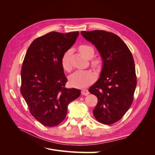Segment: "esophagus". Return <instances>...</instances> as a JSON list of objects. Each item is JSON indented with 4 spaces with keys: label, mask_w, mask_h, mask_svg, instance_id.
<instances>
[{
    "label": "esophagus",
    "mask_w": 155,
    "mask_h": 155,
    "mask_svg": "<svg viewBox=\"0 0 155 155\" xmlns=\"http://www.w3.org/2000/svg\"><path fill=\"white\" fill-rule=\"evenodd\" d=\"M89 94V92L87 89H83V90L81 91V94L82 95H85V96H87Z\"/></svg>",
    "instance_id": "34e87169"
}]
</instances>
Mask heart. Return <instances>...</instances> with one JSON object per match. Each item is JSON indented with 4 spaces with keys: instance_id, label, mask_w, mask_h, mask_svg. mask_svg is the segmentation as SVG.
<instances>
[{
    "instance_id": "heart-1",
    "label": "heart",
    "mask_w": 155,
    "mask_h": 155,
    "mask_svg": "<svg viewBox=\"0 0 155 155\" xmlns=\"http://www.w3.org/2000/svg\"><path fill=\"white\" fill-rule=\"evenodd\" d=\"M79 51L81 54L87 59H91L94 55V50L91 46L82 45L79 46ZM70 51L68 50L63 55L61 64L64 70L69 71L71 69V64L70 61ZM91 64L94 67L100 66L101 61L99 59H94L91 61ZM96 79V74L91 70H78L74 72L70 77V85L75 87H83L91 83Z\"/></svg>"
}]
</instances>
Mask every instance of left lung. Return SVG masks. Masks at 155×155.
I'll use <instances>...</instances> for the list:
<instances>
[{
  "mask_svg": "<svg viewBox=\"0 0 155 155\" xmlns=\"http://www.w3.org/2000/svg\"><path fill=\"white\" fill-rule=\"evenodd\" d=\"M81 34L95 45L104 62L100 78L88 89L97 98L93 114L100 123L111 125L122 118L134 100L137 80L133 55L113 33L94 30Z\"/></svg>",
  "mask_w": 155,
  "mask_h": 155,
  "instance_id": "left-lung-1",
  "label": "left lung"
}]
</instances>
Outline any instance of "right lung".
Wrapping results in <instances>:
<instances>
[{
  "mask_svg": "<svg viewBox=\"0 0 155 155\" xmlns=\"http://www.w3.org/2000/svg\"><path fill=\"white\" fill-rule=\"evenodd\" d=\"M79 35L78 31H51L35 39L23 61L21 93L31 114L42 125L60 124L70 102L80 96L76 88H65L67 79L61 60Z\"/></svg>",
  "mask_w": 155,
  "mask_h": 155,
  "instance_id": "right-lung-1",
  "label": "right lung"
}]
</instances>
